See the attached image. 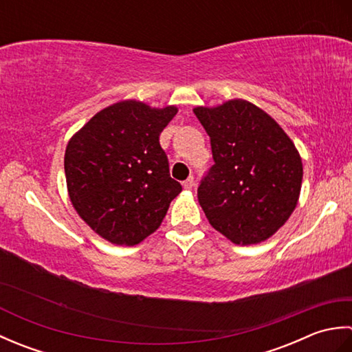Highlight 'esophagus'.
<instances>
[{
    "label": "esophagus",
    "instance_id": "esophagus-1",
    "mask_svg": "<svg viewBox=\"0 0 352 352\" xmlns=\"http://www.w3.org/2000/svg\"><path fill=\"white\" fill-rule=\"evenodd\" d=\"M193 186H195V180H193V177H189L188 180H186L184 183H183V188L186 189V190H190Z\"/></svg>",
    "mask_w": 352,
    "mask_h": 352
}]
</instances>
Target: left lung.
Returning a JSON list of instances; mask_svg holds the SVG:
<instances>
[{"mask_svg":"<svg viewBox=\"0 0 352 352\" xmlns=\"http://www.w3.org/2000/svg\"><path fill=\"white\" fill-rule=\"evenodd\" d=\"M193 113L210 136L214 164L198 188L210 226L236 245H254L278 231L295 210L302 162L281 126L245 100Z\"/></svg>","mask_w":352,"mask_h":352,"instance_id":"1","label":"left lung"}]
</instances>
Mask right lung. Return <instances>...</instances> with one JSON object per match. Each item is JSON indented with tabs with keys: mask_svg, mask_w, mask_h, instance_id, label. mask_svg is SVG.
Returning <instances> with one entry per match:
<instances>
[{
	"mask_svg": "<svg viewBox=\"0 0 352 352\" xmlns=\"http://www.w3.org/2000/svg\"><path fill=\"white\" fill-rule=\"evenodd\" d=\"M177 111L174 106L121 101L98 111L68 142L65 175L71 203L106 241L140 243L160 227L182 192L159 140Z\"/></svg>",
	"mask_w": 352,
	"mask_h": 352,
	"instance_id": "right-lung-1",
	"label": "right lung"
}]
</instances>
